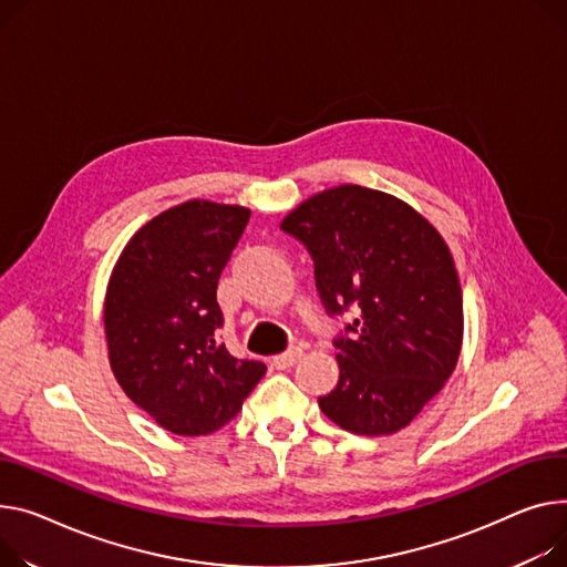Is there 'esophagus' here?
Returning a JSON list of instances; mask_svg holds the SVG:
<instances>
[{
	"mask_svg": "<svg viewBox=\"0 0 567 567\" xmlns=\"http://www.w3.org/2000/svg\"><path fill=\"white\" fill-rule=\"evenodd\" d=\"M300 355H303V351H300V349L285 351V353H280V355L274 358V367H276V369H289V367H293V364L298 362Z\"/></svg>",
	"mask_w": 567,
	"mask_h": 567,
	"instance_id": "obj_1",
	"label": "esophagus"
}]
</instances>
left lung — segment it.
<instances>
[{"mask_svg":"<svg viewBox=\"0 0 567 567\" xmlns=\"http://www.w3.org/2000/svg\"><path fill=\"white\" fill-rule=\"evenodd\" d=\"M280 228L310 250L328 315L358 312L334 339L339 381L319 408L355 435L405 429L463 347V289L446 241L408 203L358 184L308 198Z\"/></svg>","mask_w":567,"mask_h":567,"instance_id":"left-lung-1","label":"left lung"}]
</instances>
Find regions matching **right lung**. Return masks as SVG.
I'll list each match as a JSON object with an SVG mask.
<instances>
[{
  "label": "right lung",
  "mask_w": 567,
  "mask_h": 567,
  "mask_svg": "<svg viewBox=\"0 0 567 567\" xmlns=\"http://www.w3.org/2000/svg\"><path fill=\"white\" fill-rule=\"evenodd\" d=\"M250 209L175 205L127 241L104 296L109 364L123 392L175 435H207L235 420L267 371L218 342L216 300Z\"/></svg>",
  "instance_id": "right-lung-1"
}]
</instances>
